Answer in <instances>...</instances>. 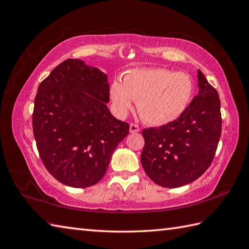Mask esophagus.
<instances>
[{"instance_id":"1","label":"esophagus","mask_w":249,"mask_h":249,"mask_svg":"<svg viewBox=\"0 0 249 249\" xmlns=\"http://www.w3.org/2000/svg\"><path fill=\"white\" fill-rule=\"evenodd\" d=\"M140 131V127L136 124H130V132L131 133H138Z\"/></svg>"}]
</instances>
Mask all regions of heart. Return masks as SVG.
Returning a JSON list of instances; mask_svg holds the SVG:
<instances>
[{"mask_svg":"<svg viewBox=\"0 0 249 249\" xmlns=\"http://www.w3.org/2000/svg\"><path fill=\"white\" fill-rule=\"evenodd\" d=\"M193 82L186 72L160 69L129 71L123 83L114 81L110 96L119 116H124L137 102L139 115L148 124L163 125L176 120L189 105Z\"/></svg>","mask_w":249,"mask_h":249,"instance_id":"1","label":"heart"}]
</instances>
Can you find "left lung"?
<instances>
[{
    "label": "left lung",
    "instance_id": "1",
    "mask_svg": "<svg viewBox=\"0 0 249 249\" xmlns=\"http://www.w3.org/2000/svg\"><path fill=\"white\" fill-rule=\"evenodd\" d=\"M198 94L173 122L142 131L141 164L157 185L178 188L197 179L210 167L221 136L217 90L198 70Z\"/></svg>",
    "mask_w": 249,
    "mask_h": 249
}]
</instances>
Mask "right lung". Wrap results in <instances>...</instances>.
<instances>
[{"label":"right lung","mask_w":249,"mask_h":249,"mask_svg":"<svg viewBox=\"0 0 249 249\" xmlns=\"http://www.w3.org/2000/svg\"><path fill=\"white\" fill-rule=\"evenodd\" d=\"M107 74L79 59L57 65L37 89L32 116L40 159L60 183L93 186L130 124L113 116Z\"/></svg>","instance_id":"right-lung-1"}]
</instances>
